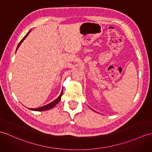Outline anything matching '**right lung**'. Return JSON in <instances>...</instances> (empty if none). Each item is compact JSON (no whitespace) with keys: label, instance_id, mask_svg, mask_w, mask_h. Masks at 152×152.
Here are the masks:
<instances>
[{"label":"right lung","instance_id":"1","mask_svg":"<svg viewBox=\"0 0 152 152\" xmlns=\"http://www.w3.org/2000/svg\"><path fill=\"white\" fill-rule=\"evenodd\" d=\"M29 32H30V31H29L28 32L27 34L24 36V37L20 40L19 43H18V46H17V50L18 49V48L19 47V46L20 45V44H21L22 42H23V40L25 39V38L28 35V34H29ZM62 92H61V95L58 96V97L57 99H55V101H53V102H50V104H48L45 105V106H42V107H40V108H34V109H33V108H29V109H30L31 110L39 111V112H42V111H45V110H49V109L52 108H53V107H54L55 105H56L57 104H58V102L59 101H60V100H61V96H62Z\"/></svg>","mask_w":152,"mask_h":152}]
</instances>
